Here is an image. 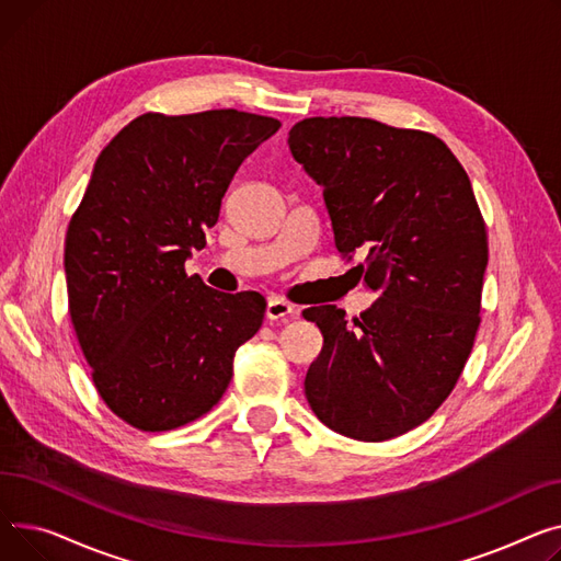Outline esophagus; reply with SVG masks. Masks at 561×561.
Returning a JSON list of instances; mask_svg holds the SVG:
<instances>
[{
    "label": "esophagus",
    "mask_w": 561,
    "mask_h": 561,
    "mask_svg": "<svg viewBox=\"0 0 561 561\" xmlns=\"http://www.w3.org/2000/svg\"><path fill=\"white\" fill-rule=\"evenodd\" d=\"M265 314H267L270 321H287V319H294L296 314H299V310H296L294 306H289L285 299H278V296H272V299L267 301Z\"/></svg>",
    "instance_id": "34e87169"
}]
</instances>
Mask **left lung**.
<instances>
[{
    "instance_id": "left-lung-1",
    "label": "left lung",
    "mask_w": 561,
    "mask_h": 561,
    "mask_svg": "<svg viewBox=\"0 0 561 561\" xmlns=\"http://www.w3.org/2000/svg\"><path fill=\"white\" fill-rule=\"evenodd\" d=\"M287 142L380 294L353 325L337 306L304 310L323 335L306 399L344 437H399L448 399L476 342L489 247L471 181L437 136L369 117H308Z\"/></svg>"
}]
</instances>
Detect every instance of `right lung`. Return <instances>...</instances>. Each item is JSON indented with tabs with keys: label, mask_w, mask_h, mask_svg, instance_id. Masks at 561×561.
Returning a JSON list of instances; mask_svg holds the SVG:
<instances>
[{
	"label": "right lung",
	"mask_w": 561,
	"mask_h": 561,
	"mask_svg": "<svg viewBox=\"0 0 561 561\" xmlns=\"http://www.w3.org/2000/svg\"><path fill=\"white\" fill-rule=\"evenodd\" d=\"M280 122L236 108L145 113L99 153L65 236L70 317L99 397L145 433L210 412L265 317L257 291L185 274L242 160Z\"/></svg>",
	"instance_id": "add662e5"
}]
</instances>
